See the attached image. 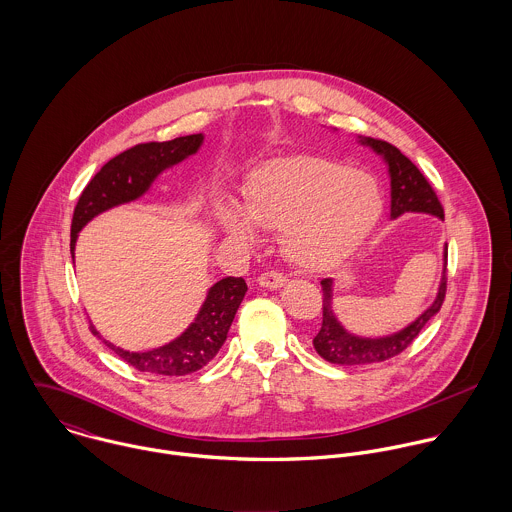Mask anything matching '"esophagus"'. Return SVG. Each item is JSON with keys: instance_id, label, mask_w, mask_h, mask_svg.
<instances>
[{"instance_id": "34e87169", "label": "esophagus", "mask_w": 512, "mask_h": 512, "mask_svg": "<svg viewBox=\"0 0 512 512\" xmlns=\"http://www.w3.org/2000/svg\"><path fill=\"white\" fill-rule=\"evenodd\" d=\"M286 276L284 274H278V272H266L258 278V284L262 288H268V290H280L286 286Z\"/></svg>"}]
</instances>
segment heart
Segmentation results:
<instances>
[{
    "label": "heart",
    "mask_w": 512,
    "mask_h": 512,
    "mask_svg": "<svg viewBox=\"0 0 512 512\" xmlns=\"http://www.w3.org/2000/svg\"><path fill=\"white\" fill-rule=\"evenodd\" d=\"M382 191L361 169L319 155L280 157L256 167L242 209L217 207L222 232L256 242L258 228H282V248L293 264L321 270L351 254L382 213Z\"/></svg>",
    "instance_id": "b5f03b06"
}]
</instances>
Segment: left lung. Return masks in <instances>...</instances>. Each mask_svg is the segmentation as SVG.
<instances>
[{
    "label": "left lung",
    "mask_w": 512,
    "mask_h": 512,
    "mask_svg": "<svg viewBox=\"0 0 512 512\" xmlns=\"http://www.w3.org/2000/svg\"><path fill=\"white\" fill-rule=\"evenodd\" d=\"M363 146L378 153L388 165L390 175V219H398L404 213H426L443 220V209L428 179L420 169L398 149V147L374 140L359 138ZM447 244L443 246V272L439 280L438 293L434 303L416 317L404 329L384 337H361L347 331L333 311V278L321 280L323 290V323L319 333L313 337V347L325 361L333 365L361 366L382 363L400 355L424 329V325L436 315L445 297L447 288Z\"/></svg>",
    "instance_id": "obj_1"
}]
</instances>
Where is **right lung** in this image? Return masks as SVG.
<instances>
[{
    "mask_svg": "<svg viewBox=\"0 0 512 512\" xmlns=\"http://www.w3.org/2000/svg\"><path fill=\"white\" fill-rule=\"evenodd\" d=\"M203 140V134H193L175 138L171 142H149L130 147L110 159L90 179L74 207L71 254L74 256L78 232L90 220L112 207L140 199L159 173L181 163L189 155H195L203 146ZM246 290L248 286L242 278H222L207 293L193 323L177 339L144 353H130L112 345L110 341H104L94 325H90V331L100 337L104 345L120 359L142 372L185 376L209 365L217 357Z\"/></svg>",
    "mask_w": 512,
    "mask_h": 512,
    "instance_id": "obj_1",
    "label": "right lung"
}]
</instances>
